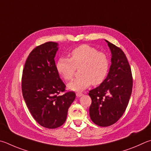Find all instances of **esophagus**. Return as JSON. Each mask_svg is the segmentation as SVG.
Returning <instances> with one entry per match:
<instances>
[{"label": "esophagus", "instance_id": "1", "mask_svg": "<svg viewBox=\"0 0 151 151\" xmlns=\"http://www.w3.org/2000/svg\"><path fill=\"white\" fill-rule=\"evenodd\" d=\"M76 96H77V97H81L83 95V93H81V92H76Z\"/></svg>", "mask_w": 151, "mask_h": 151}]
</instances>
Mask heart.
<instances>
[{
    "instance_id": "obj_1",
    "label": "heart",
    "mask_w": 151,
    "mask_h": 151,
    "mask_svg": "<svg viewBox=\"0 0 151 151\" xmlns=\"http://www.w3.org/2000/svg\"><path fill=\"white\" fill-rule=\"evenodd\" d=\"M70 58L61 57L57 62L58 73L65 81H70L75 75L76 68H80L81 76L68 84V89L82 91L90 84H102L108 75L109 60L107 55L87 44L74 49L70 53Z\"/></svg>"
}]
</instances>
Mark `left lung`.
<instances>
[{"instance_id":"obj_1","label":"left lung","mask_w":151,"mask_h":151,"mask_svg":"<svg viewBox=\"0 0 151 151\" xmlns=\"http://www.w3.org/2000/svg\"><path fill=\"white\" fill-rule=\"evenodd\" d=\"M111 52V65L106 78L90 90L92 99L89 113L92 121L108 127L121 118L127 108L133 88L129 63L122 49L106 40Z\"/></svg>"}]
</instances>
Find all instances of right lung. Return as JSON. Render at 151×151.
I'll use <instances>...</instances> for the list:
<instances>
[{"label": "right lung", "instance_id": "add662e5", "mask_svg": "<svg viewBox=\"0 0 151 151\" xmlns=\"http://www.w3.org/2000/svg\"><path fill=\"white\" fill-rule=\"evenodd\" d=\"M57 43L37 46L29 54L23 68L22 91L30 113L40 125L55 129L66 121L68 109L75 100L74 92H65L55 63ZM65 92L61 96L60 92Z\"/></svg>", "mask_w": 151, "mask_h": 151}]
</instances>
